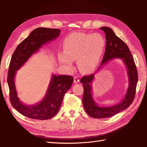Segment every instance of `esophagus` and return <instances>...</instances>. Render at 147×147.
Instances as JSON below:
<instances>
[{
    "instance_id": "obj_1",
    "label": "esophagus",
    "mask_w": 147,
    "mask_h": 147,
    "mask_svg": "<svg viewBox=\"0 0 147 147\" xmlns=\"http://www.w3.org/2000/svg\"><path fill=\"white\" fill-rule=\"evenodd\" d=\"M80 82V78L78 76H75L74 77V83H77Z\"/></svg>"
}]
</instances>
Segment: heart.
<instances>
[{
	"label": "heart",
	"mask_w": 147,
	"mask_h": 147,
	"mask_svg": "<svg viewBox=\"0 0 147 147\" xmlns=\"http://www.w3.org/2000/svg\"><path fill=\"white\" fill-rule=\"evenodd\" d=\"M105 44L104 38L99 34L73 33L64 40V53L59 55V61L71 67L72 60L77 59L79 68L84 72H90L99 63Z\"/></svg>",
	"instance_id": "heart-1"
}]
</instances>
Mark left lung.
<instances>
[{"instance_id":"8db88e82","label":"left lung","mask_w":147,"mask_h":147,"mask_svg":"<svg viewBox=\"0 0 147 147\" xmlns=\"http://www.w3.org/2000/svg\"><path fill=\"white\" fill-rule=\"evenodd\" d=\"M100 29L105 34L106 47L103 59L96 73L109 61L119 58L126 65L129 78V85L125 96L119 103L110 106L99 105L93 98L91 83L96 74H92L81 78L80 82L83 84L84 89L82 100L86 112L93 118H105L122 112L132 104L136 94L138 75L134 59L126 44L115 35L112 29L109 27H102Z\"/></svg>"}]
</instances>
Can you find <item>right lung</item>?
<instances>
[{
    "instance_id": "right-lung-1",
    "label": "right lung",
    "mask_w": 147,
    "mask_h": 147,
    "mask_svg": "<svg viewBox=\"0 0 147 147\" xmlns=\"http://www.w3.org/2000/svg\"><path fill=\"white\" fill-rule=\"evenodd\" d=\"M60 33L58 29H35L18 45L11 56L7 77L10 100L14 109L24 117L45 120L55 116L59 112L64 94L72 86L74 82L72 76L53 74L45 96L40 102L34 105L23 104L16 90L15 79L17 71L44 45L54 40Z\"/></svg>"
}]
</instances>
